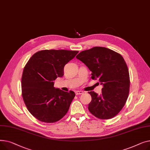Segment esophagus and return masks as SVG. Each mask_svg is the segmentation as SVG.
Here are the masks:
<instances>
[{
  "label": "esophagus",
  "mask_w": 150,
  "mask_h": 150,
  "mask_svg": "<svg viewBox=\"0 0 150 150\" xmlns=\"http://www.w3.org/2000/svg\"><path fill=\"white\" fill-rule=\"evenodd\" d=\"M75 93H76V95H79V94H83V91H76Z\"/></svg>",
  "instance_id": "esophagus-1"
}]
</instances>
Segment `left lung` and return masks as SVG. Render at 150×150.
I'll use <instances>...</instances> for the list:
<instances>
[{
    "label": "left lung",
    "instance_id": "left-lung-1",
    "mask_svg": "<svg viewBox=\"0 0 150 150\" xmlns=\"http://www.w3.org/2000/svg\"><path fill=\"white\" fill-rule=\"evenodd\" d=\"M76 58L92 72L91 79H99L102 94L88 92L91 101L90 112L100 119L116 116L125 105L129 91V75L124 59L110 49L95 47L81 52Z\"/></svg>",
    "mask_w": 150,
    "mask_h": 150
}]
</instances>
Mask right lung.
Instances as JSON below:
<instances>
[{
  "label": "right lung",
  "mask_w": 150,
  "mask_h": 150,
  "mask_svg": "<svg viewBox=\"0 0 150 150\" xmlns=\"http://www.w3.org/2000/svg\"><path fill=\"white\" fill-rule=\"evenodd\" d=\"M77 51L45 50L34 54L24 67L22 94L26 108L39 120L54 123L68 112L75 97L54 87V81L64 76V68Z\"/></svg>",
  "instance_id": "add662e5"
}]
</instances>
